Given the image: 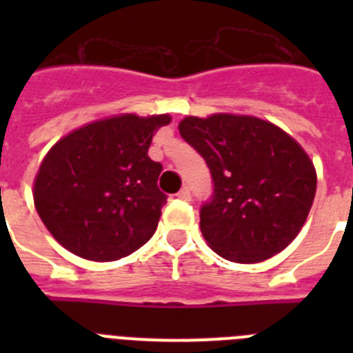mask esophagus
I'll return each mask as SVG.
<instances>
[{"instance_id": "obj_1", "label": "esophagus", "mask_w": 353, "mask_h": 353, "mask_svg": "<svg viewBox=\"0 0 353 353\" xmlns=\"http://www.w3.org/2000/svg\"><path fill=\"white\" fill-rule=\"evenodd\" d=\"M176 198H180V199H183V201H189V199H191V189H189V187H182V189H180L179 192H176Z\"/></svg>"}]
</instances>
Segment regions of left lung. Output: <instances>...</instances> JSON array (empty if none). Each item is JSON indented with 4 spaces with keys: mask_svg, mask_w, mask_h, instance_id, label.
<instances>
[{
    "mask_svg": "<svg viewBox=\"0 0 353 353\" xmlns=\"http://www.w3.org/2000/svg\"><path fill=\"white\" fill-rule=\"evenodd\" d=\"M180 136L207 162L214 192L199 210L219 256L258 263L299 235L313 205L316 171L302 146L270 121L240 114L187 117Z\"/></svg>",
    "mask_w": 353,
    "mask_h": 353,
    "instance_id": "obj_1",
    "label": "left lung"
}]
</instances>
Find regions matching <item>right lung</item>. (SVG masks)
I'll use <instances>...</instances> for the list:
<instances>
[{"mask_svg":"<svg viewBox=\"0 0 353 353\" xmlns=\"http://www.w3.org/2000/svg\"><path fill=\"white\" fill-rule=\"evenodd\" d=\"M168 114H120L93 121L56 143L40 164L33 199L40 219L65 249L113 261L146 244L168 196L161 162L148 157Z\"/></svg>","mask_w":353,"mask_h":353,"instance_id":"right-lung-1","label":"right lung"}]
</instances>
